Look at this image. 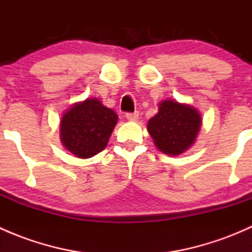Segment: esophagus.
Instances as JSON below:
<instances>
[{"mask_svg": "<svg viewBox=\"0 0 252 252\" xmlns=\"http://www.w3.org/2000/svg\"><path fill=\"white\" fill-rule=\"evenodd\" d=\"M126 117L128 121H136V119L139 118V112H128V113L126 114Z\"/></svg>", "mask_w": 252, "mask_h": 252, "instance_id": "obj_1", "label": "esophagus"}]
</instances>
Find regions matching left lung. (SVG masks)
<instances>
[{"mask_svg":"<svg viewBox=\"0 0 252 252\" xmlns=\"http://www.w3.org/2000/svg\"><path fill=\"white\" fill-rule=\"evenodd\" d=\"M200 126L201 117L195 108L167 100L149 121L147 130L162 152L175 156L194 144Z\"/></svg>","mask_w":252,"mask_h":252,"instance_id":"left-lung-1","label":"left lung"}]
</instances>
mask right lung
I'll use <instances>...</instances> for the list:
<instances>
[{"mask_svg":"<svg viewBox=\"0 0 252 252\" xmlns=\"http://www.w3.org/2000/svg\"><path fill=\"white\" fill-rule=\"evenodd\" d=\"M118 117L97 98H88L69 108L61 119V140L80 158H89L107 146Z\"/></svg>","mask_w":252,"mask_h":252,"instance_id":"right-lung-1","label":"right lung"}]
</instances>
